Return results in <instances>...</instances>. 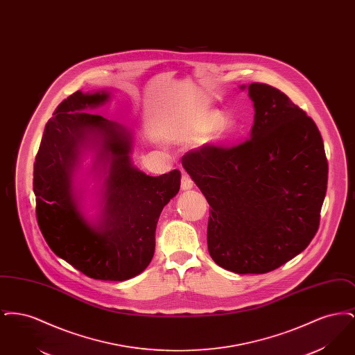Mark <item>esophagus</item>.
Instances as JSON below:
<instances>
[{"label": "esophagus", "mask_w": 355, "mask_h": 355, "mask_svg": "<svg viewBox=\"0 0 355 355\" xmlns=\"http://www.w3.org/2000/svg\"><path fill=\"white\" fill-rule=\"evenodd\" d=\"M193 186H194V182H193V180L190 178V175L184 173V174H182V180H181V189H182L184 191H187V190H191Z\"/></svg>", "instance_id": "obj_1"}]
</instances>
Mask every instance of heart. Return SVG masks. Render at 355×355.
<instances>
[{
	"label": "heart",
	"mask_w": 355,
	"mask_h": 355,
	"mask_svg": "<svg viewBox=\"0 0 355 355\" xmlns=\"http://www.w3.org/2000/svg\"><path fill=\"white\" fill-rule=\"evenodd\" d=\"M222 123H223V117L220 113H217V112L205 113L200 121L197 122V125L194 128V133L198 135H206L214 132L220 126H222L220 129H225V125H222Z\"/></svg>",
	"instance_id": "b5f03b06"
}]
</instances>
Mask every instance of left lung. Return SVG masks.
<instances>
[{
  "label": "left lung",
  "mask_w": 355,
  "mask_h": 355,
  "mask_svg": "<svg viewBox=\"0 0 355 355\" xmlns=\"http://www.w3.org/2000/svg\"><path fill=\"white\" fill-rule=\"evenodd\" d=\"M248 90L250 138L190 150L182 166L211 207L213 261L236 274H265L304 252L318 232L329 166L321 133L300 106L270 85Z\"/></svg>",
  "instance_id": "1"
}]
</instances>
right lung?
<instances>
[{
  "label": "right lung",
  "mask_w": 355,
  "mask_h": 355,
  "mask_svg": "<svg viewBox=\"0 0 355 355\" xmlns=\"http://www.w3.org/2000/svg\"><path fill=\"white\" fill-rule=\"evenodd\" d=\"M107 100L103 90H78L55 109L34 162L35 214L55 255L90 278L126 281L150 263L157 222L180 190L181 171L150 177L135 168L129 155L132 133L117 122L83 112ZM94 137L102 142L96 164H110L97 225L84 220L71 185L82 149Z\"/></svg>",
  "instance_id": "obj_1"
}]
</instances>
